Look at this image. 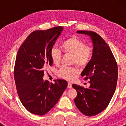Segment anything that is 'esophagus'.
Returning <instances> with one entry per match:
<instances>
[{"mask_svg": "<svg viewBox=\"0 0 126 126\" xmlns=\"http://www.w3.org/2000/svg\"><path fill=\"white\" fill-rule=\"evenodd\" d=\"M72 84L70 83V82H68V88H72Z\"/></svg>", "mask_w": 126, "mask_h": 126, "instance_id": "34e87169", "label": "esophagus"}]
</instances>
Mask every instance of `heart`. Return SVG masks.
Masks as SVG:
<instances>
[{
  "mask_svg": "<svg viewBox=\"0 0 126 126\" xmlns=\"http://www.w3.org/2000/svg\"><path fill=\"white\" fill-rule=\"evenodd\" d=\"M61 48L63 53L72 55V63H76L79 66H84L91 61L92 56V49L79 38L73 36L62 43ZM51 60L55 64L60 63L62 54L59 50L53 47L50 51ZM60 76L68 80H72L78 73L77 68L62 66L58 70Z\"/></svg>",
  "mask_w": 126,
  "mask_h": 126,
  "instance_id": "1",
  "label": "heart"
}]
</instances>
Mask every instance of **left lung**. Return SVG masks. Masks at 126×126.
I'll return each instance as SVG.
<instances>
[{
	"instance_id": "1",
	"label": "left lung",
	"mask_w": 126,
	"mask_h": 126,
	"mask_svg": "<svg viewBox=\"0 0 126 126\" xmlns=\"http://www.w3.org/2000/svg\"><path fill=\"white\" fill-rule=\"evenodd\" d=\"M77 33L90 37L94 49L91 61L81 73L89 80V87L85 88L77 84L75 103L81 112L92 116L100 113L108 106L116 89L118 69L110 48L99 34L92 31H77Z\"/></svg>"
}]
</instances>
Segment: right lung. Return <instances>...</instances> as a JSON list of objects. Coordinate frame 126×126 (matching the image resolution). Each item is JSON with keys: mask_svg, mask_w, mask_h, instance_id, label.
I'll list each match as a JSON object with an SVG mask.
<instances>
[{"mask_svg": "<svg viewBox=\"0 0 126 126\" xmlns=\"http://www.w3.org/2000/svg\"><path fill=\"white\" fill-rule=\"evenodd\" d=\"M63 27L32 32L20 46L14 66V79L20 101L27 111L43 115L58 102L68 86L66 81L44 80V69L53 61L50 51Z\"/></svg>", "mask_w": 126, "mask_h": 126, "instance_id": "right-lung-1", "label": "right lung"}]
</instances>
